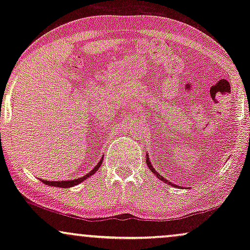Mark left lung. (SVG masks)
Segmentation results:
<instances>
[{
    "label": "left lung",
    "mask_w": 250,
    "mask_h": 250,
    "mask_svg": "<svg viewBox=\"0 0 250 250\" xmlns=\"http://www.w3.org/2000/svg\"><path fill=\"white\" fill-rule=\"evenodd\" d=\"M146 164H147V166H148V168H150V169H151V170H152V172H153V173H154V174H156V175H157V178H159V179H162V180H163V181H164V182H166V180H165V179H164V178H163V176H162V175H160V174H159V173H158V172H157V170H156V169H154V168H153V166H152V164H151V163H150V160H148V157H146ZM168 183H169V185H170V182H168Z\"/></svg>",
    "instance_id": "obj_1"
}]
</instances>
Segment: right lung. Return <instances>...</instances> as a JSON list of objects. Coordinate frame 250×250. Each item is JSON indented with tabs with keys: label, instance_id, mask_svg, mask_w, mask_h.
<instances>
[{
	"label": "right lung",
	"instance_id": "add662e5",
	"mask_svg": "<svg viewBox=\"0 0 250 250\" xmlns=\"http://www.w3.org/2000/svg\"><path fill=\"white\" fill-rule=\"evenodd\" d=\"M104 159V157H102V160ZM102 160H100L99 163H98V165L94 167V168L91 170L90 173H87L86 175L85 176H83V178H80V179H77V180H69V181H46V180H42V182L43 183H46V185H49V186H52V187H60V188H69V187H72V186H76V185H78V183H81V182H83L85 179H88L90 178L91 175L93 174L94 172H97L98 170V168H99L100 166H102Z\"/></svg>",
	"mask_w": 250,
	"mask_h": 250
}]
</instances>
